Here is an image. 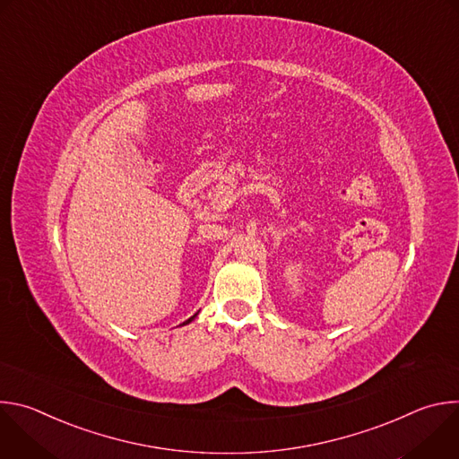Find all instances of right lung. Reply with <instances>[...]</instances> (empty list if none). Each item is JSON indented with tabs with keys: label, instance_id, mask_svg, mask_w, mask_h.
Returning a JSON list of instances; mask_svg holds the SVG:
<instances>
[{
	"label": "right lung",
	"instance_id": "right-lung-1",
	"mask_svg": "<svg viewBox=\"0 0 459 459\" xmlns=\"http://www.w3.org/2000/svg\"><path fill=\"white\" fill-rule=\"evenodd\" d=\"M195 316H198V314H194V316H192V317H188V319H186V321H183V325H186V323H190V321H192V319H194V317H195Z\"/></svg>",
	"mask_w": 459,
	"mask_h": 459
}]
</instances>
